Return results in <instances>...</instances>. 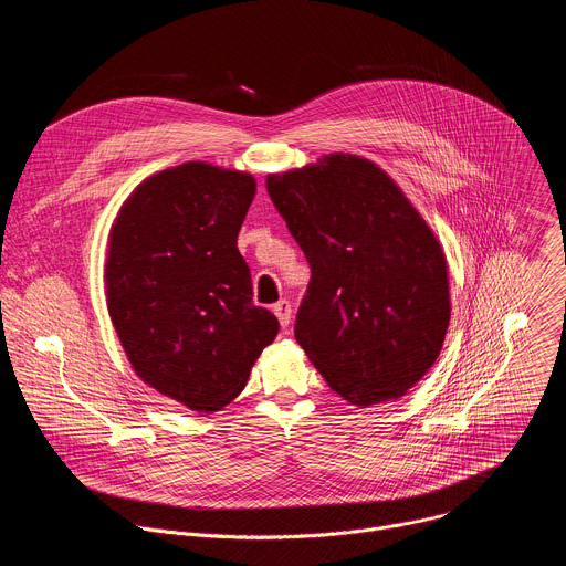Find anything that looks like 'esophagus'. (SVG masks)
Here are the masks:
<instances>
[{
    "instance_id": "obj_1",
    "label": "esophagus",
    "mask_w": 566,
    "mask_h": 566,
    "mask_svg": "<svg viewBox=\"0 0 566 566\" xmlns=\"http://www.w3.org/2000/svg\"><path fill=\"white\" fill-rule=\"evenodd\" d=\"M273 313L277 315L282 329H286L289 322H291V302L289 300H280L277 304H273Z\"/></svg>"
}]
</instances>
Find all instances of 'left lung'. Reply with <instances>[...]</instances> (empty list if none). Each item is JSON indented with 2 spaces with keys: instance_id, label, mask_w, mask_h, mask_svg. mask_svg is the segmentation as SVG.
Returning <instances> with one entry per match:
<instances>
[{
  "instance_id": "8db88e82",
  "label": "left lung",
  "mask_w": 566,
  "mask_h": 566,
  "mask_svg": "<svg viewBox=\"0 0 566 566\" xmlns=\"http://www.w3.org/2000/svg\"><path fill=\"white\" fill-rule=\"evenodd\" d=\"M311 266L295 340L352 406L406 396L441 354L450 322L439 239L394 179L356 154L266 177Z\"/></svg>"
}]
</instances>
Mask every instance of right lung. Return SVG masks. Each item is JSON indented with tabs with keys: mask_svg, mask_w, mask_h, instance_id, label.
Instances as JSON below:
<instances>
[{
	"mask_svg": "<svg viewBox=\"0 0 566 566\" xmlns=\"http://www.w3.org/2000/svg\"><path fill=\"white\" fill-rule=\"evenodd\" d=\"M255 188L249 172L190 160L147 177L109 230L107 308L127 360L145 385L195 412L237 398L280 332L253 304L237 249Z\"/></svg>",
	"mask_w": 566,
	"mask_h": 566,
	"instance_id": "right-lung-1",
	"label": "right lung"
}]
</instances>
